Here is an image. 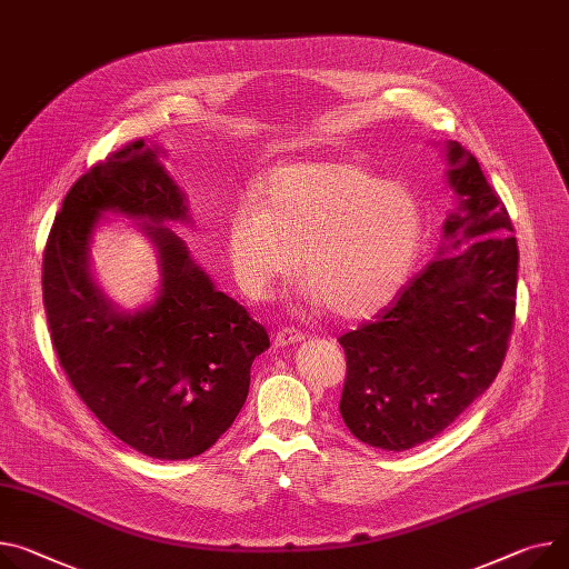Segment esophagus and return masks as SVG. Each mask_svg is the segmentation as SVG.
<instances>
[{
	"label": "esophagus",
	"instance_id": "1",
	"mask_svg": "<svg viewBox=\"0 0 569 569\" xmlns=\"http://www.w3.org/2000/svg\"><path fill=\"white\" fill-rule=\"evenodd\" d=\"M302 339H305V335H302L300 330H296V328H282V330L276 332L273 346H276V348H284V346L298 343V341H302Z\"/></svg>",
	"mask_w": 569,
	"mask_h": 569
}]
</instances>
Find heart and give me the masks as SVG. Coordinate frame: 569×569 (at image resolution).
Instances as JSON below:
<instances>
[{"instance_id":"1","label":"heart","mask_w":569,"mask_h":569,"mask_svg":"<svg viewBox=\"0 0 569 569\" xmlns=\"http://www.w3.org/2000/svg\"><path fill=\"white\" fill-rule=\"evenodd\" d=\"M423 209L399 182L351 161L276 168L259 187V211H232L226 248L250 298H267L296 273L341 319L380 312L410 280L423 246Z\"/></svg>"}]
</instances>
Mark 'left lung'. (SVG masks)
I'll return each mask as SVG.
<instances>
[{"label": "left lung", "mask_w": 569, "mask_h": 569, "mask_svg": "<svg viewBox=\"0 0 569 569\" xmlns=\"http://www.w3.org/2000/svg\"><path fill=\"white\" fill-rule=\"evenodd\" d=\"M458 209L440 257L395 302L339 337V412L360 442L408 451L451 426L497 378L515 321L519 250L506 204L476 157L447 146Z\"/></svg>", "instance_id": "left-lung-1"}]
</instances>
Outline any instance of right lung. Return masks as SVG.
I'll return each instance as SVG.
<instances>
[{
    "instance_id": "1",
    "label": "right lung",
    "mask_w": 569,
    "mask_h": 569,
    "mask_svg": "<svg viewBox=\"0 0 569 569\" xmlns=\"http://www.w3.org/2000/svg\"><path fill=\"white\" fill-rule=\"evenodd\" d=\"M104 210L157 222L158 300L118 313L88 271ZM163 221H189L157 150L134 141L96 163L68 191L42 252V305L70 385L127 447L157 460H187L216 445L246 403L250 367L271 346L264 326L216 291L184 241Z\"/></svg>"
}]
</instances>
